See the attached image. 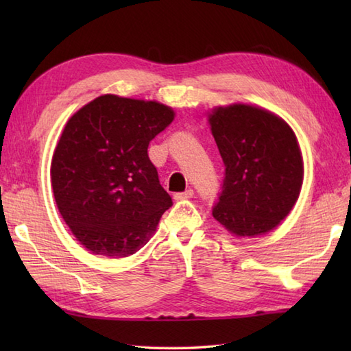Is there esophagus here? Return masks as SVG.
<instances>
[{
    "label": "esophagus",
    "mask_w": 351,
    "mask_h": 351,
    "mask_svg": "<svg viewBox=\"0 0 351 351\" xmlns=\"http://www.w3.org/2000/svg\"><path fill=\"white\" fill-rule=\"evenodd\" d=\"M193 195H195V191H193L191 189H189V190H185L184 193H176V195H175V200L190 199V197H193Z\"/></svg>",
    "instance_id": "obj_1"
}]
</instances>
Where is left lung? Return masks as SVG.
<instances>
[{
    "instance_id": "left-lung-1",
    "label": "left lung",
    "mask_w": 351,
    "mask_h": 351,
    "mask_svg": "<svg viewBox=\"0 0 351 351\" xmlns=\"http://www.w3.org/2000/svg\"><path fill=\"white\" fill-rule=\"evenodd\" d=\"M225 162L213 217L234 237H259L280 225L300 196L303 156L293 128L252 104L217 106L208 113Z\"/></svg>"
}]
</instances>
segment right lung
Returning a JSON list of instances; mask_svg holds the SVG:
<instances>
[{
	"label": "right lung",
	"mask_w": 351,
	"mask_h": 351,
	"mask_svg": "<svg viewBox=\"0 0 351 351\" xmlns=\"http://www.w3.org/2000/svg\"><path fill=\"white\" fill-rule=\"evenodd\" d=\"M175 119L158 101L101 95L66 122L51 160L58 211L93 255L126 258L149 241L171 197L147 146Z\"/></svg>",
	"instance_id": "1"
}]
</instances>
